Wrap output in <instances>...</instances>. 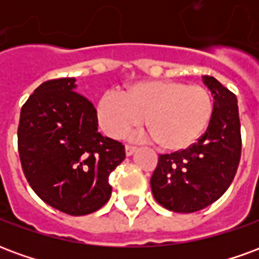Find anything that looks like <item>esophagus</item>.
I'll return each instance as SVG.
<instances>
[{
    "instance_id": "obj_1",
    "label": "esophagus",
    "mask_w": 259,
    "mask_h": 259,
    "mask_svg": "<svg viewBox=\"0 0 259 259\" xmlns=\"http://www.w3.org/2000/svg\"><path fill=\"white\" fill-rule=\"evenodd\" d=\"M126 155H132V154H135L136 150H137V147L132 146V144H126Z\"/></svg>"
}]
</instances>
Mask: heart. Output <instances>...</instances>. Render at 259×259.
I'll use <instances>...</instances> for the list:
<instances>
[{
    "label": "heart",
    "instance_id": "b5f03b06",
    "mask_svg": "<svg viewBox=\"0 0 259 259\" xmlns=\"http://www.w3.org/2000/svg\"><path fill=\"white\" fill-rule=\"evenodd\" d=\"M213 112L205 87L175 80H143L122 94L108 91L97 102V120L112 139H122L144 122L158 146L176 151L201 137Z\"/></svg>",
    "mask_w": 259,
    "mask_h": 259
}]
</instances>
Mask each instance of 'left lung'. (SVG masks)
I'll return each mask as SVG.
<instances>
[{"instance_id":"obj_1","label":"left lung","mask_w":259,"mask_h":259,"mask_svg":"<svg viewBox=\"0 0 259 259\" xmlns=\"http://www.w3.org/2000/svg\"><path fill=\"white\" fill-rule=\"evenodd\" d=\"M213 94V112L197 143L186 150L162 154L151 178L154 198L174 212L200 211L232 185L241 155L237 98L215 77L204 76Z\"/></svg>"}]
</instances>
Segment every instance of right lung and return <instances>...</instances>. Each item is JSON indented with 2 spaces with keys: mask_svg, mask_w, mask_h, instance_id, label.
Wrapping results in <instances>:
<instances>
[{
  "mask_svg": "<svg viewBox=\"0 0 259 259\" xmlns=\"http://www.w3.org/2000/svg\"><path fill=\"white\" fill-rule=\"evenodd\" d=\"M73 77L38 85L20 111L18 150L30 187L55 209L80 217L107 204L109 175L126 157L102 136L97 109L74 91Z\"/></svg>",
  "mask_w": 259,
  "mask_h": 259,
  "instance_id": "right-lung-1",
  "label": "right lung"
}]
</instances>
